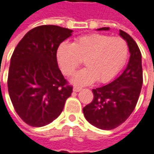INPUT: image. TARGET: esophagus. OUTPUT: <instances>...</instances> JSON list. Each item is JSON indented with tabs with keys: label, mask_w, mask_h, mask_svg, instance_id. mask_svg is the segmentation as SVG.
<instances>
[{
	"label": "esophagus",
	"mask_w": 154,
	"mask_h": 154,
	"mask_svg": "<svg viewBox=\"0 0 154 154\" xmlns=\"http://www.w3.org/2000/svg\"><path fill=\"white\" fill-rule=\"evenodd\" d=\"M81 90H82V88L81 87H77V86H75L73 88V91H75V92H78V91H80Z\"/></svg>",
	"instance_id": "esophagus-1"
}]
</instances>
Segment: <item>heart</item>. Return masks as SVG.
Listing matches in <instances>:
<instances>
[{
	"instance_id": "1",
	"label": "heart",
	"mask_w": 154,
	"mask_h": 154,
	"mask_svg": "<svg viewBox=\"0 0 154 154\" xmlns=\"http://www.w3.org/2000/svg\"><path fill=\"white\" fill-rule=\"evenodd\" d=\"M128 56V45L121 37L92 33L77 38L70 45L62 43L57 51L59 67L66 76L74 73L84 60L86 67L71 82L77 85L108 83L118 74Z\"/></svg>"
}]
</instances>
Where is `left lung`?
Segmentation results:
<instances>
[{
  "instance_id": "left-lung-1",
  "label": "left lung",
  "mask_w": 154,
  "mask_h": 154,
  "mask_svg": "<svg viewBox=\"0 0 154 154\" xmlns=\"http://www.w3.org/2000/svg\"><path fill=\"white\" fill-rule=\"evenodd\" d=\"M97 30L107 31L109 27ZM120 35L128 45V64L114 81L92 90L94 98L83 109L85 119L103 130L116 128L129 117L137 104L143 83L141 53L137 44L124 31L120 30Z\"/></svg>"
}]
</instances>
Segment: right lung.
Segmentation results:
<instances>
[{
	"instance_id": "add662e5",
	"label": "right lung",
	"mask_w": 154,
	"mask_h": 154,
	"mask_svg": "<svg viewBox=\"0 0 154 154\" xmlns=\"http://www.w3.org/2000/svg\"><path fill=\"white\" fill-rule=\"evenodd\" d=\"M73 31L53 25L32 28L11 57L8 88L14 109L26 124L43 127L63 111L72 93L57 66L59 45Z\"/></svg>"
}]
</instances>
